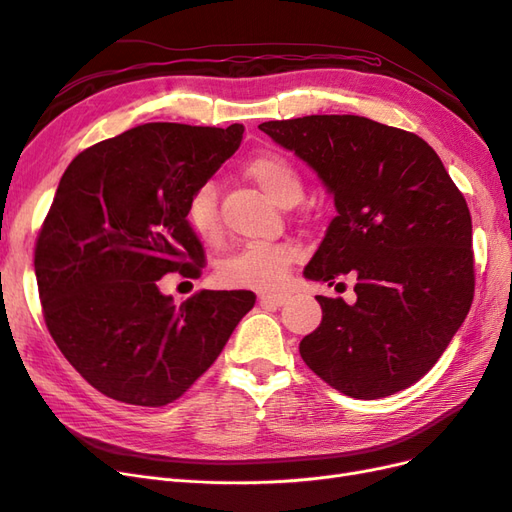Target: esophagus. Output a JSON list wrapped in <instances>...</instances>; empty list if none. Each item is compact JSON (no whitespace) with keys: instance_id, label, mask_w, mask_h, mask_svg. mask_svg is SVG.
Here are the masks:
<instances>
[{"instance_id":"esophagus-1","label":"esophagus","mask_w":512,"mask_h":512,"mask_svg":"<svg viewBox=\"0 0 512 512\" xmlns=\"http://www.w3.org/2000/svg\"><path fill=\"white\" fill-rule=\"evenodd\" d=\"M258 301L267 307H282L288 301V294H260Z\"/></svg>"}]
</instances>
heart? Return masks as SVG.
Returning <instances> with one entry per match:
<instances>
[{
    "instance_id": "b5f03b06",
    "label": "heart",
    "mask_w": 512,
    "mask_h": 512,
    "mask_svg": "<svg viewBox=\"0 0 512 512\" xmlns=\"http://www.w3.org/2000/svg\"><path fill=\"white\" fill-rule=\"evenodd\" d=\"M243 175L282 207L297 205L303 196L301 173L282 153H258L245 162ZM185 222L200 243L215 245L222 241L224 224L218 207V190L213 183L198 185L190 194L185 205ZM299 256V247L286 241L245 243L222 262L218 277L224 286L232 288L275 290L286 282Z\"/></svg>"
}]
</instances>
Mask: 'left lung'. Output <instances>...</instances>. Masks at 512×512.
<instances>
[{
    "instance_id": "left-lung-1",
    "label": "left lung",
    "mask_w": 512,
    "mask_h": 512,
    "mask_svg": "<svg viewBox=\"0 0 512 512\" xmlns=\"http://www.w3.org/2000/svg\"><path fill=\"white\" fill-rule=\"evenodd\" d=\"M312 166L337 215L307 280L356 275V303L316 297L320 327L305 365L339 393L380 399L421 380L474 299L466 198L421 136L359 115H307L258 126Z\"/></svg>"
}]
</instances>
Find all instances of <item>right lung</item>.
Masks as SVG:
<instances>
[{
    "mask_svg": "<svg viewBox=\"0 0 512 512\" xmlns=\"http://www.w3.org/2000/svg\"><path fill=\"white\" fill-rule=\"evenodd\" d=\"M243 138L241 123H145L81 151L36 239L46 329L102 395L160 408L224 350L256 303L250 290H200L175 305L158 280L198 277L205 250L185 205Z\"/></svg>",
    "mask_w": 512,
    "mask_h": 512,
    "instance_id": "obj_1",
    "label": "right lung"
}]
</instances>
